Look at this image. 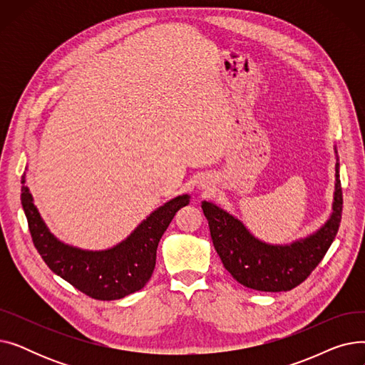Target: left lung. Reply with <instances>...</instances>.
<instances>
[{
  "instance_id": "obj_1",
  "label": "left lung",
  "mask_w": 365,
  "mask_h": 365,
  "mask_svg": "<svg viewBox=\"0 0 365 365\" xmlns=\"http://www.w3.org/2000/svg\"><path fill=\"white\" fill-rule=\"evenodd\" d=\"M336 152V183L331 215L317 232L292 244H267L256 238L241 220L213 202L202 201L210 234L226 271L240 284L257 292H289L318 266L334 241L341 220V186Z\"/></svg>"
}]
</instances>
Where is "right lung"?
I'll use <instances>...</instances> for the list:
<instances>
[{
	"label": "right lung",
	"instance_id": "1",
	"mask_svg": "<svg viewBox=\"0 0 365 365\" xmlns=\"http://www.w3.org/2000/svg\"><path fill=\"white\" fill-rule=\"evenodd\" d=\"M22 176L21 201L34 245L50 269L96 300H117L139 292L152 277L158 242L178 210L189 204L179 195L158 207L120 244L108 250H83L57 240L34 205Z\"/></svg>",
	"mask_w": 365,
	"mask_h": 365
}]
</instances>
